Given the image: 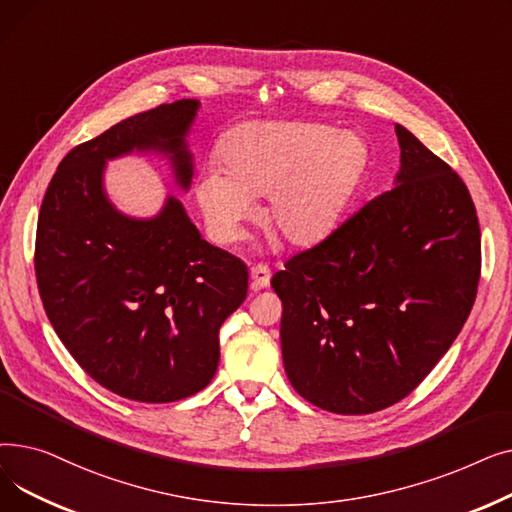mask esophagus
<instances>
[{
	"label": "esophagus",
	"mask_w": 512,
	"mask_h": 512,
	"mask_svg": "<svg viewBox=\"0 0 512 512\" xmlns=\"http://www.w3.org/2000/svg\"><path fill=\"white\" fill-rule=\"evenodd\" d=\"M270 278H272V272H270V267H267V265H253L251 267L253 288H267V286H270Z\"/></svg>",
	"instance_id": "34e87169"
}]
</instances>
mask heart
<instances>
[{"label":"heart","instance_id":"1","mask_svg":"<svg viewBox=\"0 0 512 512\" xmlns=\"http://www.w3.org/2000/svg\"><path fill=\"white\" fill-rule=\"evenodd\" d=\"M218 153L223 166L207 164L195 184L215 238L236 240L255 213L253 199L267 195V228L294 247L332 232L367 161L355 134L294 120L238 124Z\"/></svg>","mask_w":512,"mask_h":512}]
</instances>
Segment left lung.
<instances>
[{
  "label": "left lung",
  "mask_w": 512,
  "mask_h": 512,
  "mask_svg": "<svg viewBox=\"0 0 512 512\" xmlns=\"http://www.w3.org/2000/svg\"><path fill=\"white\" fill-rule=\"evenodd\" d=\"M400 172L315 247L274 274L292 388L338 415L409 396L471 313L481 232L465 182L396 124Z\"/></svg>",
  "instance_id": "1"
}]
</instances>
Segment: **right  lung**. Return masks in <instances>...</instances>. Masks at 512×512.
Wrapping results in <instances>:
<instances>
[{"label":"right lung","mask_w":512,"mask_h":512,"mask_svg":"<svg viewBox=\"0 0 512 512\" xmlns=\"http://www.w3.org/2000/svg\"><path fill=\"white\" fill-rule=\"evenodd\" d=\"M197 110V99L161 103L76 145L39 211L35 276L53 330L99 386L137 402L203 390L220 328L249 290L247 265L203 240L174 197L157 218L132 220L103 193L105 161L134 149L170 155L188 188L184 137Z\"/></svg>","instance_id":"1"}]
</instances>
